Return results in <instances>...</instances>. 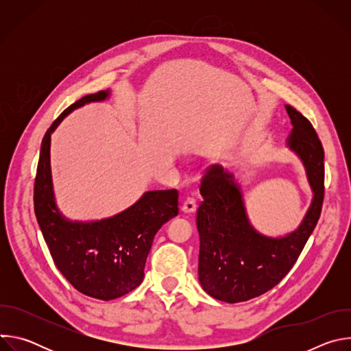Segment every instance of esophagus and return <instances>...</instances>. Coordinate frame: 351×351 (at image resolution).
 Wrapping results in <instances>:
<instances>
[{"instance_id":"34e87169","label":"esophagus","mask_w":351,"mask_h":351,"mask_svg":"<svg viewBox=\"0 0 351 351\" xmlns=\"http://www.w3.org/2000/svg\"><path fill=\"white\" fill-rule=\"evenodd\" d=\"M195 210H197V204H195L193 198H187L182 206V213L183 214H193V213H195Z\"/></svg>"}]
</instances>
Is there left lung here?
<instances>
[{"label": "left lung", "mask_w": 351, "mask_h": 351, "mask_svg": "<svg viewBox=\"0 0 351 351\" xmlns=\"http://www.w3.org/2000/svg\"><path fill=\"white\" fill-rule=\"evenodd\" d=\"M291 122L287 147L302 161L313 190L300 225L283 236H267L250 222L241 184L218 165L204 176V202L197 211L198 280L217 300L240 303L276 286L291 269L311 236L324 202V148L310 121L285 106Z\"/></svg>", "instance_id": "left-lung-1"}]
</instances>
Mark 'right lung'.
Here are the masks:
<instances>
[{
	"instance_id": "right-lung-1",
	"label": "right lung",
	"mask_w": 351,
	"mask_h": 351,
	"mask_svg": "<svg viewBox=\"0 0 351 351\" xmlns=\"http://www.w3.org/2000/svg\"><path fill=\"white\" fill-rule=\"evenodd\" d=\"M103 90L82 97L47 130L34 182V213L49 253L65 279L80 293L108 302L136 289L156 233L178 215V190L145 191L122 213L97 221H71L58 208L51 175V134L72 111L106 101Z\"/></svg>"
}]
</instances>
